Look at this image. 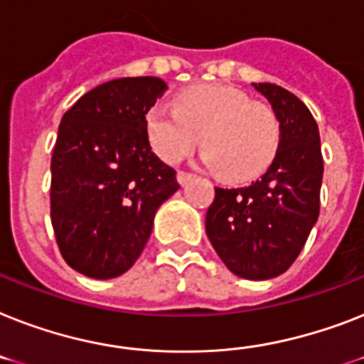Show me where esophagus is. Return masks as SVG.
Returning <instances> with one entry per match:
<instances>
[{
  "instance_id": "34e87169",
  "label": "esophagus",
  "mask_w": 364,
  "mask_h": 364,
  "mask_svg": "<svg viewBox=\"0 0 364 364\" xmlns=\"http://www.w3.org/2000/svg\"><path fill=\"white\" fill-rule=\"evenodd\" d=\"M192 177H194V173H191V172H183V170H179V172H177V181H179V185H187Z\"/></svg>"
}]
</instances>
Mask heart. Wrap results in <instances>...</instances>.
Masks as SVG:
<instances>
[{
  "label": "heart",
  "mask_w": 364,
  "mask_h": 364,
  "mask_svg": "<svg viewBox=\"0 0 364 364\" xmlns=\"http://www.w3.org/2000/svg\"><path fill=\"white\" fill-rule=\"evenodd\" d=\"M153 151L166 162H179L194 151L202 134L203 161L218 168L226 181L258 177L274 159L280 123L265 102L218 84L192 85L176 99V108L155 105L146 115Z\"/></svg>",
  "instance_id": "1"
}]
</instances>
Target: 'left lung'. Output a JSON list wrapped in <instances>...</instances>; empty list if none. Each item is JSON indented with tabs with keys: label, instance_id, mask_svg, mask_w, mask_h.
Wrapping results in <instances>:
<instances>
[{
	"label": "left lung",
	"instance_id": "1",
	"mask_svg": "<svg viewBox=\"0 0 364 364\" xmlns=\"http://www.w3.org/2000/svg\"><path fill=\"white\" fill-rule=\"evenodd\" d=\"M254 90L279 117V149L249 187H215L205 232L232 273L265 280L288 271L318 220L323 159L320 131L305 102L274 84H254Z\"/></svg>",
	"mask_w": 364,
	"mask_h": 364
}]
</instances>
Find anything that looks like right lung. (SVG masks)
Masks as SVG:
<instances>
[{"label": "right lung", "mask_w": 364, "mask_h": 364, "mask_svg": "<svg viewBox=\"0 0 364 364\" xmlns=\"http://www.w3.org/2000/svg\"><path fill=\"white\" fill-rule=\"evenodd\" d=\"M168 90L155 76L117 78L80 97L61 117L50 185L59 252L91 279L134 265L162 202L179 188L176 170L151 151L146 115Z\"/></svg>", "instance_id": "right-lung-1"}]
</instances>
